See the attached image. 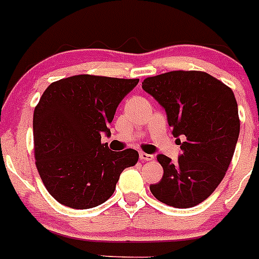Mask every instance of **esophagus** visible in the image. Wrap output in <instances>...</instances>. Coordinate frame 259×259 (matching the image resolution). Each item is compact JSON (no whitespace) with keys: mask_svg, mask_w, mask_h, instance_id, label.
<instances>
[{"mask_svg":"<svg viewBox=\"0 0 259 259\" xmlns=\"http://www.w3.org/2000/svg\"><path fill=\"white\" fill-rule=\"evenodd\" d=\"M140 159H141V161H153V159H154V155L146 154V153L141 152L140 153Z\"/></svg>","mask_w":259,"mask_h":259,"instance_id":"34e87169","label":"esophagus"}]
</instances>
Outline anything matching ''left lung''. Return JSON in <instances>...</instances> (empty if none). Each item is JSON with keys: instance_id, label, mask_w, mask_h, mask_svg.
Instances as JSON below:
<instances>
[{"instance_id": "1", "label": "left lung", "mask_w": 259, "mask_h": 259, "mask_svg": "<svg viewBox=\"0 0 259 259\" xmlns=\"http://www.w3.org/2000/svg\"><path fill=\"white\" fill-rule=\"evenodd\" d=\"M143 89L164 109L183 152L175 163L167 155H157L163 176L150 185V192L168 206H196L221 184L235 153L240 134L235 95L203 71H170L146 77Z\"/></svg>"}]
</instances>
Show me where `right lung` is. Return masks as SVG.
Instances as JSON below:
<instances>
[{
	"label": "right lung",
	"instance_id": "obj_1",
	"mask_svg": "<svg viewBox=\"0 0 259 259\" xmlns=\"http://www.w3.org/2000/svg\"><path fill=\"white\" fill-rule=\"evenodd\" d=\"M139 79L75 75L50 84L33 113L36 167L53 197L91 209L111 197L119 176L135 166V149L113 152L101 143L116 107Z\"/></svg>",
	"mask_w": 259,
	"mask_h": 259
}]
</instances>
